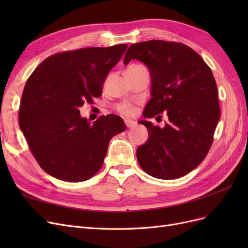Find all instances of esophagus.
<instances>
[{"instance_id":"1","label":"esophagus","mask_w":248,"mask_h":248,"mask_svg":"<svg viewBox=\"0 0 248 248\" xmlns=\"http://www.w3.org/2000/svg\"><path fill=\"white\" fill-rule=\"evenodd\" d=\"M125 125L129 128V127H132V126L136 125V122L131 121V120H125Z\"/></svg>"}]
</instances>
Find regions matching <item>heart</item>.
<instances>
[{
  "label": "heart",
  "instance_id": "1",
  "mask_svg": "<svg viewBox=\"0 0 248 248\" xmlns=\"http://www.w3.org/2000/svg\"><path fill=\"white\" fill-rule=\"evenodd\" d=\"M117 110L119 112H121V114L124 116H133V115H136V112H137V108L130 106V104H128V103L119 104V106L117 107Z\"/></svg>",
  "mask_w": 248,
  "mask_h": 248
}]
</instances>
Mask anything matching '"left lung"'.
Listing matches in <instances>:
<instances>
[{
  "label": "left lung",
  "mask_w": 248,
  "mask_h": 248,
  "mask_svg": "<svg viewBox=\"0 0 248 248\" xmlns=\"http://www.w3.org/2000/svg\"><path fill=\"white\" fill-rule=\"evenodd\" d=\"M132 59L148 66L151 96L142 116L169 121L163 128L140 121L149 131L138 148L140 168L154 178L170 180L188 174L205 159L220 118L218 91L210 67L183 43L149 40L127 49L124 64Z\"/></svg>",
  "instance_id": "1"
}]
</instances>
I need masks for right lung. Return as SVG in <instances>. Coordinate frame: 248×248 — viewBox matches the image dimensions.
Wrapping results in <instances>:
<instances>
[{
	"instance_id": "right-lung-1",
	"label": "right lung",
	"mask_w": 248,
	"mask_h": 248,
	"mask_svg": "<svg viewBox=\"0 0 248 248\" xmlns=\"http://www.w3.org/2000/svg\"><path fill=\"white\" fill-rule=\"evenodd\" d=\"M127 44L88 47L55 54L37 67L21 95L19 127L35 159L48 175L82 182L98 171L109 140L126 129L117 115L94 124L79 115L85 102L102 93L109 70Z\"/></svg>"
}]
</instances>
